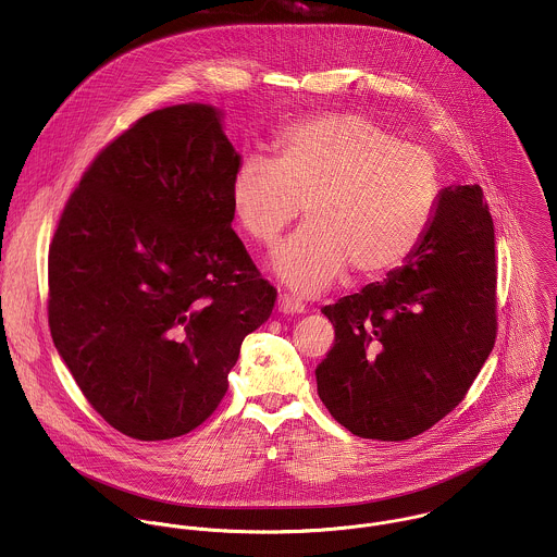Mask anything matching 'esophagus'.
Segmentation results:
<instances>
[{"mask_svg": "<svg viewBox=\"0 0 557 557\" xmlns=\"http://www.w3.org/2000/svg\"><path fill=\"white\" fill-rule=\"evenodd\" d=\"M276 305H278V313H283V315H300V313H305V305L296 296H292V294H281Z\"/></svg>", "mask_w": 557, "mask_h": 557, "instance_id": "obj_1", "label": "esophagus"}]
</instances>
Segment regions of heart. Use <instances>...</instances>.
<instances>
[{
    "label": "heart",
    "instance_id": "heart-1",
    "mask_svg": "<svg viewBox=\"0 0 557 557\" xmlns=\"http://www.w3.org/2000/svg\"><path fill=\"white\" fill-rule=\"evenodd\" d=\"M435 157L362 113H325L287 126L276 159L248 154L232 177L246 236L272 244L305 203L307 225L272 252L274 274L318 294L349 270L375 278L424 238L440 201Z\"/></svg>",
    "mask_w": 557,
    "mask_h": 557
}]
</instances>
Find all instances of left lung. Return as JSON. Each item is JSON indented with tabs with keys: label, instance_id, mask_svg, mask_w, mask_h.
Instances as JSON below:
<instances>
[{
	"label": "left lung",
	"instance_id": "1",
	"mask_svg": "<svg viewBox=\"0 0 557 557\" xmlns=\"http://www.w3.org/2000/svg\"><path fill=\"white\" fill-rule=\"evenodd\" d=\"M495 274L482 188H442L403 265L321 309L334 345L315 375L332 418L358 437L400 442L453 411L495 343Z\"/></svg>",
	"mask_w": 557,
	"mask_h": 557
}]
</instances>
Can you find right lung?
I'll list each match as a JSON object with an SVG mask.
<instances>
[{"mask_svg": "<svg viewBox=\"0 0 557 557\" xmlns=\"http://www.w3.org/2000/svg\"><path fill=\"white\" fill-rule=\"evenodd\" d=\"M238 152L212 104L144 115L83 173L49 250L53 343L120 433L184 435L225 397L276 289L232 230Z\"/></svg>", "mask_w": 557, "mask_h": 557, "instance_id": "obj_1", "label": "right lung"}]
</instances>
